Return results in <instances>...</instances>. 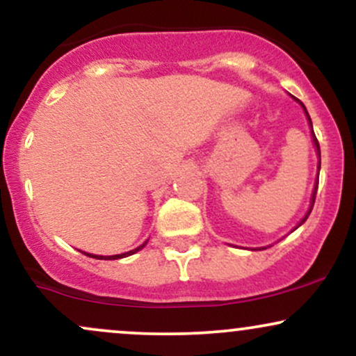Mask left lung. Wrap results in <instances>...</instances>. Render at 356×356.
Wrapping results in <instances>:
<instances>
[{"label":"left lung","mask_w":356,"mask_h":356,"mask_svg":"<svg viewBox=\"0 0 356 356\" xmlns=\"http://www.w3.org/2000/svg\"><path fill=\"white\" fill-rule=\"evenodd\" d=\"M301 107L305 108V105L301 104ZM305 113H306V117H308V120H309V125H312V118H309V115H308V112H306V108H305ZM312 130H313V125H312ZM313 140H314V145H316V149H318V157H320V161H318V172H320V165H321V155H320V144H318V138H316V136H314V132H313ZM316 191H318V182H316V186H314V192H313V197H312V206H309V211L306 212V216L303 218V220H301L300 224H298V226H301V224L305 222L306 219H308V216L312 214V209H313V206H314V199H316Z\"/></svg>","instance_id":"8db88e82"}]
</instances>
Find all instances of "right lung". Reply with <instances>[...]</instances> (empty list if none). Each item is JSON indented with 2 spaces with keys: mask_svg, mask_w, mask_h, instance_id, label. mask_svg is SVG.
<instances>
[{
  "mask_svg": "<svg viewBox=\"0 0 356 356\" xmlns=\"http://www.w3.org/2000/svg\"><path fill=\"white\" fill-rule=\"evenodd\" d=\"M144 246H145V243L142 244V246H138L137 249H132V251L125 252V254H115V256H95V254H87V252H83V254H87V256H90V257H95V259H120V257H125V256L134 254V252H137L138 249H142Z\"/></svg>",
  "mask_w": 356,
  "mask_h": 356,
  "instance_id": "obj_1",
  "label": "right lung"
}]
</instances>
